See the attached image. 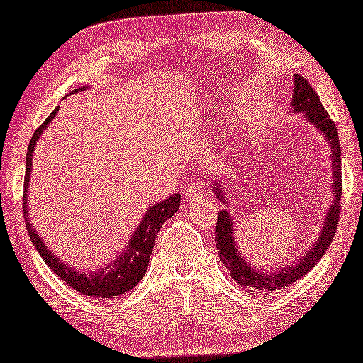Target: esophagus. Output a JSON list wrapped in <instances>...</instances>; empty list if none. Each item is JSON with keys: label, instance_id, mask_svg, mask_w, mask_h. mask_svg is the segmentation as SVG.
<instances>
[{"label": "esophagus", "instance_id": "1", "mask_svg": "<svg viewBox=\"0 0 363 363\" xmlns=\"http://www.w3.org/2000/svg\"><path fill=\"white\" fill-rule=\"evenodd\" d=\"M208 192H207V184L203 181H194L189 184L187 187V197L192 200V202H199L200 199L207 197Z\"/></svg>", "mask_w": 363, "mask_h": 363}]
</instances>
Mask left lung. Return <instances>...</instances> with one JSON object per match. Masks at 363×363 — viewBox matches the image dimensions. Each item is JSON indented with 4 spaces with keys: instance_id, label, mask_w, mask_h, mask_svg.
<instances>
[{
    "instance_id": "8db88e82",
    "label": "left lung",
    "mask_w": 363,
    "mask_h": 363,
    "mask_svg": "<svg viewBox=\"0 0 363 363\" xmlns=\"http://www.w3.org/2000/svg\"><path fill=\"white\" fill-rule=\"evenodd\" d=\"M291 112H303L306 121H310L320 132L326 137V142L331 147L333 158V205L326 210L324 216L321 235L318 236L316 245L311 246L303 254L301 259H296L295 264L285 266L275 272H262V269L251 267L250 262L241 256L240 250L235 245V223L228 210H221L218 213L215 226V245L218 250L220 261L225 264V267L230 270L231 279L242 289H254L259 291H275L279 289L296 282L303 275H306L310 270L321 261L323 254L328 251L331 245L334 235L337 230V221L340 215V196H342V174H340V143L336 123L331 121L329 113L321 104L320 96L311 88L308 81L295 74L294 93H291ZM213 192L216 194L221 203L226 205V194L221 189L220 182L213 184Z\"/></svg>"
}]
</instances>
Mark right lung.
Wrapping results in <instances>:
<instances>
[{
    "instance_id": "right-lung-1",
    "label": "right lung",
    "mask_w": 363,
    "mask_h": 363,
    "mask_svg": "<svg viewBox=\"0 0 363 363\" xmlns=\"http://www.w3.org/2000/svg\"><path fill=\"white\" fill-rule=\"evenodd\" d=\"M86 88H79L72 91L69 94L78 93V91H84ZM58 107H55L50 116L45 118V122L35 130L32 135L29 148H27L26 156V177H24V218L26 226L29 231L30 241L34 242L35 250L43 259V262L60 277L63 282H67L73 290L79 291L86 296H93V298H116V296L125 294V291L132 290L140 280L143 279L145 272L148 269L150 256L153 251L156 233H158L161 226H163L167 218H171L181 205V196L174 194L169 199L156 202L155 205L147 210V213L143 215L142 221L137 226V230L133 231V236L130 238L125 251L121 252L117 259H113L107 266L99 267L93 270L91 274H84L83 270L74 269L68 264L60 261V257H57L48 247L45 242L42 241V238L37 233L34 226L30 225L29 220V207H27V187H29V177L32 171V153L35 151L37 140L40 138L43 130L47 128L48 123L52 122V118L57 116Z\"/></svg>"
}]
</instances>
